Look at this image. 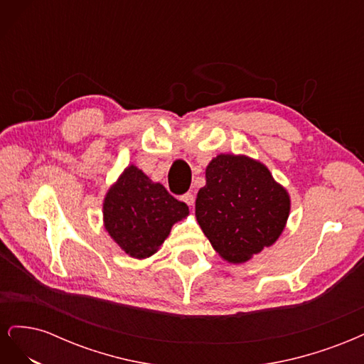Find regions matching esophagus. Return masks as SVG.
<instances>
[{
  "label": "esophagus",
  "mask_w": 364,
  "mask_h": 364,
  "mask_svg": "<svg viewBox=\"0 0 364 364\" xmlns=\"http://www.w3.org/2000/svg\"><path fill=\"white\" fill-rule=\"evenodd\" d=\"M182 200H183L186 205L193 206V203H194V196H193L191 193H186V194L182 196Z\"/></svg>",
  "instance_id": "esophagus-1"
}]
</instances>
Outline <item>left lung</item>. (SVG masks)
Segmentation results:
<instances>
[{
	"mask_svg": "<svg viewBox=\"0 0 364 364\" xmlns=\"http://www.w3.org/2000/svg\"><path fill=\"white\" fill-rule=\"evenodd\" d=\"M290 196L266 165L245 155H218L197 193L196 218L220 257L246 262L279 238Z\"/></svg>",
	"mask_w": 364,
	"mask_h": 364,
	"instance_id": "8db88e82",
	"label": "left lung"
}]
</instances>
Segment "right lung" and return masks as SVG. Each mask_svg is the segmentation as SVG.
<instances>
[{"instance_id":"1","label":"right lung","mask_w":364,"mask_h":364,"mask_svg":"<svg viewBox=\"0 0 364 364\" xmlns=\"http://www.w3.org/2000/svg\"><path fill=\"white\" fill-rule=\"evenodd\" d=\"M188 206L151 182L135 165L109 188L103 203L105 228L132 258H149L168 237L171 226L188 215Z\"/></svg>"}]
</instances>
